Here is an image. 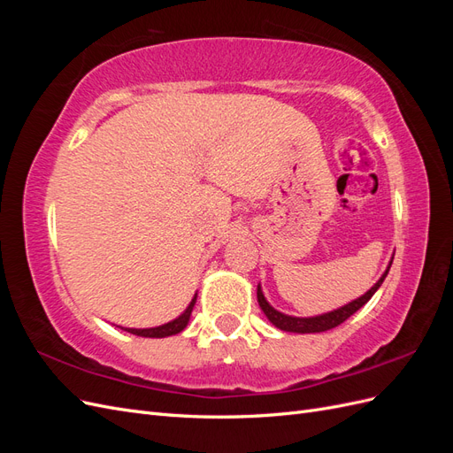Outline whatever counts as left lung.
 <instances>
[{
  "label": "left lung",
  "mask_w": 453,
  "mask_h": 453,
  "mask_svg": "<svg viewBox=\"0 0 453 453\" xmlns=\"http://www.w3.org/2000/svg\"><path fill=\"white\" fill-rule=\"evenodd\" d=\"M391 263L393 260H389V265L386 268V272L381 273V278L370 287V289L361 295L359 298L351 300V303H348L346 306L342 308H336L333 311H326V313H321V315H313V318H295V315H287V313H281L278 311L276 308H272L268 300L265 298L263 295V289H260V283L257 285V300H258V306L260 310L265 311V315L268 318V321L278 326L280 331H285V333H298V334H310V333H325V331H331V328L338 326L344 323L348 318H351V315L357 311L359 308H363L370 298H372V295L380 289V285L383 283V280H386L388 272L391 268Z\"/></svg>",
  "instance_id": "1"
}]
</instances>
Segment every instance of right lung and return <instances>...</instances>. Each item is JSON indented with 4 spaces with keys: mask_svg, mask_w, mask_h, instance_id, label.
Here are the masks:
<instances>
[{
    "mask_svg": "<svg viewBox=\"0 0 453 453\" xmlns=\"http://www.w3.org/2000/svg\"><path fill=\"white\" fill-rule=\"evenodd\" d=\"M196 296H198V293L193 296V300H190V304L187 306V310L180 315V318H175L170 323H164V325H158V326H150V328H125V326H120V328H122V331L130 333V334L143 336V338H166V336L180 334L183 328L188 325L190 313H193V308L196 304Z\"/></svg>",
    "mask_w": 453,
    "mask_h": 453,
    "instance_id": "add662e5",
    "label": "right lung"
}]
</instances>
